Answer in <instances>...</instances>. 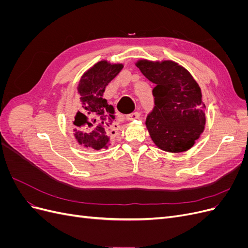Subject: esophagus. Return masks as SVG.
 Returning <instances> with one entry per match:
<instances>
[{
  "label": "esophagus",
  "instance_id": "esophagus-1",
  "mask_svg": "<svg viewBox=\"0 0 248 248\" xmlns=\"http://www.w3.org/2000/svg\"><path fill=\"white\" fill-rule=\"evenodd\" d=\"M140 116V112L134 111V112H131V114H129V115H127V116H126V120H128V121H132V120L139 119Z\"/></svg>",
  "mask_w": 248,
  "mask_h": 248
}]
</instances>
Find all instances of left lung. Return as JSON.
Returning a JSON list of instances; mask_svg holds the SVG:
<instances>
[{"label": "left lung", "instance_id": "1", "mask_svg": "<svg viewBox=\"0 0 248 248\" xmlns=\"http://www.w3.org/2000/svg\"><path fill=\"white\" fill-rule=\"evenodd\" d=\"M141 73L156 87L155 107L146 120L154 144L171 153L189 150L205 129V103L198 82L174 61L139 60Z\"/></svg>", "mask_w": 248, "mask_h": 248}]
</instances>
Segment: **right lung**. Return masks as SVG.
I'll list each match as a JSON object with an SVG mask.
<instances>
[{"label":"right lung","instance_id":"add662e5","mask_svg":"<svg viewBox=\"0 0 248 248\" xmlns=\"http://www.w3.org/2000/svg\"><path fill=\"white\" fill-rule=\"evenodd\" d=\"M123 64L103 60L87 70L79 79L78 92L81 107L74 117V137L80 146L94 150L108 149L115 133L114 107L103 98L107 86L122 70Z\"/></svg>","mask_w":248,"mask_h":248}]
</instances>
